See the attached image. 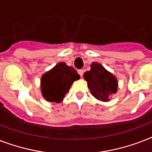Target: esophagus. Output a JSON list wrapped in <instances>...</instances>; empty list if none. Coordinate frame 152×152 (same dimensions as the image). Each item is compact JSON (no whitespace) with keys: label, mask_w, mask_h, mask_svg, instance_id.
<instances>
[{"label":"esophagus","mask_w":152,"mask_h":152,"mask_svg":"<svg viewBox=\"0 0 152 152\" xmlns=\"http://www.w3.org/2000/svg\"><path fill=\"white\" fill-rule=\"evenodd\" d=\"M78 73L80 74V76H83V69H79V70H78Z\"/></svg>","instance_id":"esophagus-1"}]
</instances>
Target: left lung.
<instances>
[{"label":"left lung","mask_w":152,"mask_h":152,"mask_svg":"<svg viewBox=\"0 0 152 152\" xmlns=\"http://www.w3.org/2000/svg\"><path fill=\"white\" fill-rule=\"evenodd\" d=\"M91 70L83 74L91 94L97 99L108 102L109 97L117 91L118 80L99 63H92Z\"/></svg>","instance_id":"1"}]
</instances>
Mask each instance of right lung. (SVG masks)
<instances>
[{
	"mask_svg": "<svg viewBox=\"0 0 152 152\" xmlns=\"http://www.w3.org/2000/svg\"><path fill=\"white\" fill-rule=\"evenodd\" d=\"M80 79V75L72 67L61 62L50 71L42 76L41 80L42 93L49 102H60L72 86Z\"/></svg>",
	"mask_w": 152,
	"mask_h": 152,
	"instance_id": "1",
	"label": "right lung"
}]
</instances>
